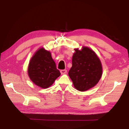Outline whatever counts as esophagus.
Listing matches in <instances>:
<instances>
[{"label": "esophagus", "mask_w": 129, "mask_h": 129, "mask_svg": "<svg viewBox=\"0 0 129 129\" xmlns=\"http://www.w3.org/2000/svg\"><path fill=\"white\" fill-rule=\"evenodd\" d=\"M60 72H61V74H64L67 73V71L66 69H64V70H61V71H60Z\"/></svg>", "instance_id": "esophagus-1"}]
</instances>
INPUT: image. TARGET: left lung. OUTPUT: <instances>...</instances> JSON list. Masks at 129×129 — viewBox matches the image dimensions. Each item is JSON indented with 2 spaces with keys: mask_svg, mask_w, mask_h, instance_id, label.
<instances>
[{
  "mask_svg": "<svg viewBox=\"0 0 129 129\" xmlns=\"http://www.w3.org/2000/svg\"><path fill=\"white\" fill-rule=\"evenodd\" d=\"M72 67L68 74L77 90L85 91L93 87L102 76L103 68L100 58L92 49L83 46L75 48Z\"/></svg>",
  "mask_w": 129,
  "mask_h": 129,
  "instance_id": "obj_1",
  "label": "left lung"
}]
</instances>
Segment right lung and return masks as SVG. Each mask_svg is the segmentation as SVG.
<instances>
[{
	"mask_svg": "<svg viewBox=\"0 0 129 129\" xmlns=\"http://www.w3.org/2000/svg\"><path fill=\"white\" fill-rule=\"evenodd\" d=\"M27 73L30 80L42 88L50 87L61 74L51 52L43 47L39 48L31 57Z\"/></svg>",
	"mask_w": 129,
	"mask_h": 129,
	"instance_id": "add662e5",
	"label": "right lung"
}]
</instances>
